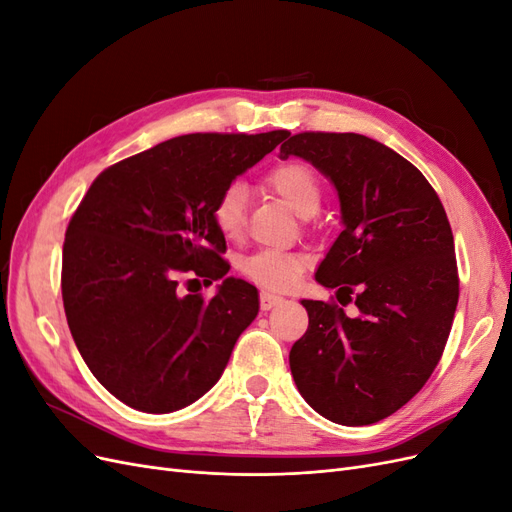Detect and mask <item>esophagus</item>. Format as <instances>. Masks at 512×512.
I'll use <instances>...</instances> for the list:
<instances>
[{"label": "esophagus", "mask_w": 512, "mask_h": 512, "mask_svg": "<svg viewBox=\"0 0 512 512\" xmlns=\"http://www.w3.org/2000/svg\"><path fill=\"white\" fill-rule=\"evenodd\" d=\"M284 303V297H280V294H275V292H267V290H262L260 292V307L265 309H273V307H277V305H282Z\"/></svg>", "instance_id": "34e87169"}]
</instances>
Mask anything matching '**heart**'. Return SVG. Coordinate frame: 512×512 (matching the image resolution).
<instances>
[{
	"instance_id": "b5f03b06",
	"label": "heart",
	"mask_w": 512,
	"mask_h": 512,
	"mask_svg": "<svg viewBox=\"0 0 512 512\" xmlns=\"http://www.w3.org/2000/svg\"><path fill=\"white\" fill-rule=\"evenodd\" d=\"M267 185L299 215L312 218L322 203V183L312 168L301 162H286L269 170ZM247 194L241 183H230L213 205V220L222 237L237 241L245 230ZM307 258L297 252L262 250L243 260L241 271L256 284L269 290H286L299 282Z\"/></svg>"
}]
</instances>
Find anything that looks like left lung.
I'll return each instance as SVG.
<instances>
[{
    "mask_svg": "<svg viewBox=\"0 0 512 512\" xmlns=\"http://www.w3.org/2000/svg\"><path fill=\"white\" fill-rule=\"evenodd\" d=\"M297 156L327 177L342 226L316 282L359 314L303 299L309 327L290 350L303 399L333 423L361 427L391 416L423 389L455 318L459 277L451 224L421 170L363 134L301 132Z\"/></svg>",
    "mask_w": 512,
    "mask_h": 512,
    "instance_id": "obj_1",
    "label": "left lung"
}]
</instances>
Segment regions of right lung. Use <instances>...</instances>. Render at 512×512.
<instances>
[{
	"mask_svg": "<svg viewBox=\"0 0 512 512\" xmlns=\"http://www.w3.org/2000/svg\"><path fill=\"white\" fill-rule=\"evenodd\" d=\"M288 136L185 134L91 183L66 230L61 297L83 361L126 406L175 412L224 374L258 316V290L226 275L213 205ZM181 272L220 281L219 290L209 302L179 295Z\"/></svg>",
	"mask_w": 512,
	"mask_h": 512,
	"instance_id": "right-lung-1",
	"label": "right lung"
}]
</instances>
